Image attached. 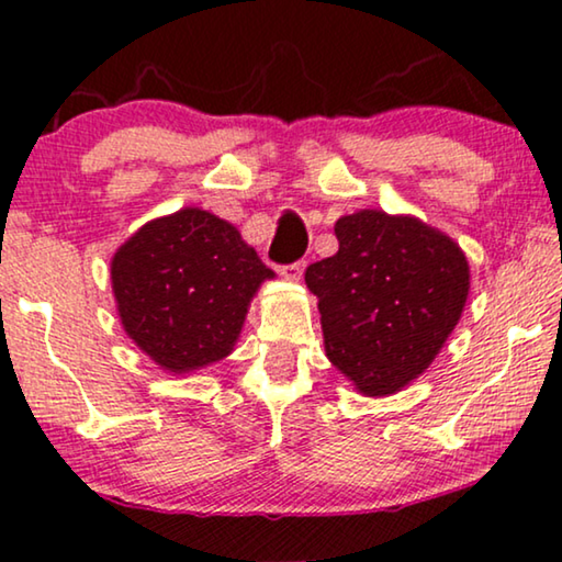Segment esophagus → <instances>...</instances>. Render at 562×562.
Masks as SVG:
<instances>
[{"instance_id": "esophagus-1", "label": "esophagus", "mask_w": 562, "mask_h": 562, "mask_svg": "<svg viewBox=\"0 0 562 562\" xmlns=\"http://www.w3.org/2000/svg\"><path fill=\"white\" fill-rule=\"evenodd\" d=\"M302 271H304V260H296V263H289V266L279 268V273L286 281H299V279H302Z\"/></svg>"}]
</instances>
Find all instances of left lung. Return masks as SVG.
<instances>
[{
  "label": "left lung",
  "mask_w": 562,
  "mask_h": 562,
  "mask_svg": "<svg viewBox=\"0 0 562 562\" xmlns=\"http://www.w3.org/2000/svg\"><path fill=\"white\" fill-rule=\"evenodd\" d=\"M340 248L306 268L325 352L363 396H391L442 350L471 291L450 235L412 214L360 210L335 222Z\"/></svg>",
  "instance_id": "left-lung-1"
}]
</instances>
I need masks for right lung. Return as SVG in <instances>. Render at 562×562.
<instances>
[{"instance_id":"obj_1","label":"right lung","mask_w":562,"mask_h":562,"mask_svg":"<svg viewBox=\"0 0 562 562\" xmlns=\"http://www.w3.org/2000/svg\"><path fill=\"white\" fill-rule=\"evenodd\" d=\"M273 276L235 225L199 206L145 222L110 263L122 329L173 375L227 358Z\"/></svg>"}]
</instances>
